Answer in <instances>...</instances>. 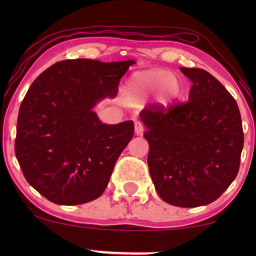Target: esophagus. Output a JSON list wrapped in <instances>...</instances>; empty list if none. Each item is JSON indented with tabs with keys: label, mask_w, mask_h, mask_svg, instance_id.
<instances>
[{
	"label": "esophagus",
	"mask_w": 256,
	"mask_h": 256,
	"mask_svg": "<svg viewBox=\"0 0 256 256\" xmlns=\"http://www.w3.org/2000/svg\"><path fill=\"white\" fill-rule=\"evenodd\" d=\"M143 130H144V128H143L142 122H134V134H136L137 136H142Z\"/></svg>",
	"instance_id": "esophagus-1"
}]
</instances>
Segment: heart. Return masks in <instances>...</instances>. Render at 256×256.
<instances>
[{
	"label": "heart",
	"instance_id": "b5f03b06",
	"mask_svg": "<svg viewBox=\"0 0 256 256\" xmlns=\"http://www.w3.org/2000/svg\"><path fill=\"white\" fill-rule=\"evenodd\" d=\"M154 92L156 104L168 106L180 94V82L165 70H146L131 74L122 88L130 102H140Z\"/></svg>",
	"mask_w": 256,
	"mask_h": 256
}]
</instances>
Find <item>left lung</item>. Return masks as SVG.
Masks as SVG:
<instances>
[{
	"mask_svg": "<svg viewBox=\"0 0 256 256\" xmlns=\"http://www.w3.org/2000/svg\"><path fill=\"white\" fill-rule=\"evenodd\" d=\"M192 82L189 101L140 113L148 166L161 198L177 207L212 204L230 186L243 149L238 106L210 73L180 67Z\"/></svg>",
	"mask_w": 256,
	"mask_h": 256,
	"instance_id": "8db88e82",
	"label": "left lung"
}]
</instances>
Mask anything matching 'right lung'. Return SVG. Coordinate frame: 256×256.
I'll list each match as a JSON object with an SVG mask.
<instances>
[{"mask_svg": "<svg viewBox=\"0 0 256 256\" xmlns=\"http://www.w3.org/2000/svg\"><path fill=\"white\" fill-rule=\"evenodd\" d=\"M134 60H64L40 73L20 104L16 155L28 183L56 204L100 198L134 122L107 125L94 108L118 94Z\"/></svg>", "mask_w": 256, "mask_h": 256, "instance_id": "obj_1", "label": "right lung"}]
</instances>
